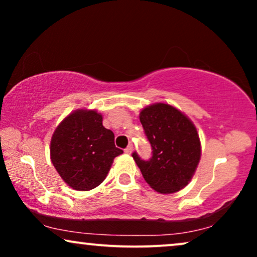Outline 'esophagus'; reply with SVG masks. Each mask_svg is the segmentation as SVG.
<instances>
[{
    "instance_id": "esophagus-1",
    "label": "esophagus",
    "mask_w": 257,
    "mask_h": 257,
    "mask_svg": "<svg viewBox=\"0 0 257 257\" xmlns=\"http://www.w3.org/2000/svg\"><path fill=\"white\" fill-rule=\"evenodd\" d=\"M132 150H133V146L132 145H128L124 151H125V153H131Z\"/></svg>"
}]
</instances>
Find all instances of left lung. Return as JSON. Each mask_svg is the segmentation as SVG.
<instances>
[{
    "instance_id": "8db88e82",
    "label": "left lung",
    "mask_w": 257,
    "mask_h": 257,
    "mask_svg": "<svg viewBox=\"0 0 257 257\" xmlns=\"http://www.w3.org/2000/svg\"><path fill=\"white\" fill-rule=\"evenodd\" d=\"M140 122L152 147L149 160L136 151L132 153L144 179L164 194L180 191L192 179L201 156L194 125L177 108L161 103L144 108Z\"/></svg>"
}]
</instances>
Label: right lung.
<instances>
[{"label": "right lung", "mask_w": 257, "mask_h": 257, "mask_svg": "<svg viewBox=\"0 0 257 257\" xmlns=\"http://www.w3.org/2000/svg\"><path fill=\"white\" fill-rule=\"evenodd\" d=\"M96 111L78 110L69 114L52 136L50 156L56 171L70 187L90 191L100 185L112 161L122 153L114 135L103 126Z\"/></svg>", "instance_id": "add662e5"}]
</instances>
